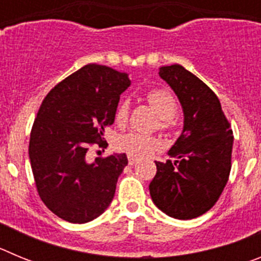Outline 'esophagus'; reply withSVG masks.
<instances>
[{
    "label": "esophagus",
    "mask_w": 261,
    "mask_h": 261,
    "mask_svg": "<svg viewBox=\"0 0 261 261\" xmlns=\"http://www.w3.org/2000/svg\"><path fill=\"white\" fill-rule=\"evenodd\" d=\"M137 161L138 159L136 158V156H132V155H129L128 156V163L130 166H133V165H136V163H137Z\"/></svg>",
    "instance_id": "34e87169"
}]
</instances>
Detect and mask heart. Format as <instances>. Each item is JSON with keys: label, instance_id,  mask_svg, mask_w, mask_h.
I'll use <instances>...</instances> for the list:
<instances>
[{"label": "heart", "instance_id": "heart-1", "mask_svg": "<svg viewBox=\"0 0 261 261\" xmlns=\"http://www.w3.org/2000/svg\"><path fill=\"white\" fill-rule=\"evenodd\" d=\"M149 105L154 108L161 117V128L167 129L171 126L172 117L177 111L176 100L174 96L165 89H153L146 94ZM129 116V102L126 99L119 103L115 112V120L119 125L126 123ZM115 146L119 151L132 156H146L155 151L159 147V141L151 136L138 132H129L116 138Z\"/></svg>", "mask_w": 261, "mask_h": 261}]
</instances>
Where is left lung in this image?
<instances>
[{
  "label": "left lung",
  "mask_w": 261,
  "mask_h": 261,
  "mask_svg": "<svg viewBox=\"0 0 261 261\" xmlns=\"http://www.w3.org/2000/svg\"><path fill=\"white\" fill-rule=\"evenodd\" d=\"M159 75L174 90L184 112L180 137L166 163L155 162L151 200L163 213L192 220L220 199L231 170L232 130L220 99L181 65L162 66Z\"/></svg>",
  "instance_id": "left-lung-1"
}]
</instances>
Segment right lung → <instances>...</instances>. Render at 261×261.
<instances>
[{"label":"right lung","instance_id":"add662e5","mask_svg":"<svg viewBox=\"0 0 261 261\" xmlns=\"http://www.w3.org/2000/svg\"><path fill=\"white\" fill-rule=\"evenodd\" d=\"M128 74L89 64L50 90L41 103L30 136L29 155L36 190L52 213L86 223L111 204L116 183L128 165L125 154L87 162L90 146L102 147L112 125Z\"/></svg>","mask_w":261,"mask_h":261}]
</instances>
